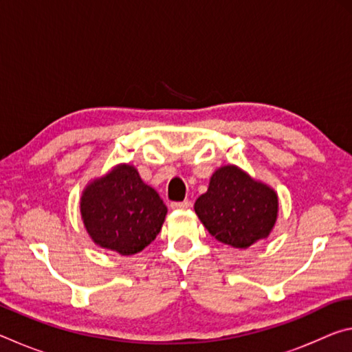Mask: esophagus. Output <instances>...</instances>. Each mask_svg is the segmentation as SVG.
<instances>
[{
  "label": "esophagus",
  "instance_id": "obj_1",
  "mask_svg": "<svg viewBox=\"0 0 352 352\" xmlns=\"http://www.w3.org/2000/svg\"><path fill=\"white\" fill-rule=\"evenodd\" d=\"M170 208H172V210H188V208H190V201H189V200H184V201H172Z\"/></svg>",
  "mask_w": 352,
  "mask_h": 352
}]
</instances>
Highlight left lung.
<instances>
[{"label":"left lung","instance_id":"1","mask_svg":"<svg viewBox=\"0 0 352 352\" xmlns=\"http://www.w3.org/2000/svg\"><path fill=\"white\" fill-rule=\"evenodd\" d=\"M195 214L219 242L248 248L275 228L279 200L276 190L248 175L236 164L214 170L210 186L195 200Z\"/></svg>","mask_w":352,"mask_h":352}]
</instances>
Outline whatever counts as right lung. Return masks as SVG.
I'll return each instance as SVG.
<instances>
[{
  "label": "right lung",
  "mask_w": 352,
  "mask_h": 352,
  "mask_svg": "<svg viewBox=\"0 0 352 352\" xmlns=\"http://www.w3.org/2000/svg\"><path fill=\"white\" fill-rule=\"evenodd\" d=\"M168 208L157 190L141 180L135 166L121 163L87 184L80 216L98 247L132 256L162 231Z\"/></svg>",
  "instance_id": "obj_1"
}]
</instances>
